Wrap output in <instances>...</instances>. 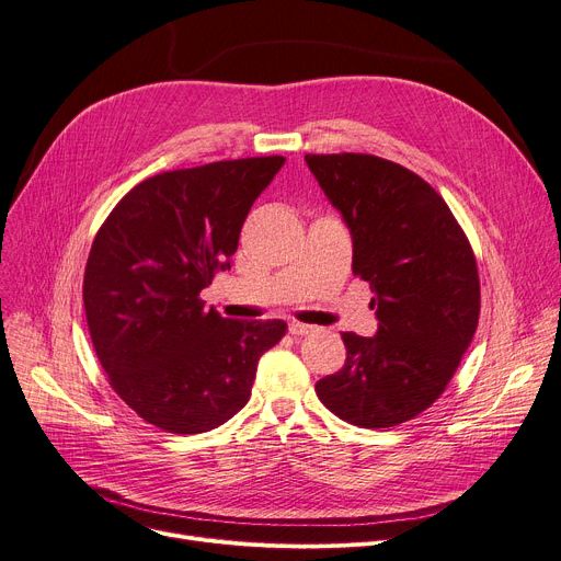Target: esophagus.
I'll use <instances>...</instances> for the list:
<instances>
[{
  "label": "esophagus",
  "mask_w": 561,
  "mask_h": 561,
  "mask_svg": "<svg viewBox=\"0 0 561 561\" xmlns=\"http://www.w3.org/2000/svg\"><path fill=\"white\" fill-rule=\"evenodd\" d=\"M318 328L316 325H305V322H298V320H293L290 325H288V332L293 334V336H305V334H311V332H316Z\"/></svg>",
  "instance_id": "34e87169"
}]
</instances>
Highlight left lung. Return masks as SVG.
Segmentation results:
<instances>
[{"label": "left lung", "mask_w": 561, "mask_h": 561, "mask_svg": "<svg viewBox=\"0 0 561 561\" xmlns=\"http://www.w3.org/2000/svg\"><path fill=\"white\" fill-rule=\"evenodd\" d=\"M352 233V273L368 282L379 330L343 332L345 366L316 385L345 423L396 427L446 391L480 320L473 248L423 176L373 154H307Z\"/></svg>", "instance_id": "obj_1"}]
</instances>
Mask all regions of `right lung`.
Here are the masks:
<instances>
[{
	"label": "right lung",
	"instance_id": "right-lung-1",
	"mask_svg": "<svg viewBox=\"0 0 561 561\" xmlns=\"http://www.w3.org/2000/svg\"><path fill=\"white\" fill-rule=\"evenodd\" d=\"M284 157L168 170L134 186L102 222L83 307L108 385L150 425L199 434L250 400L256 362L284 320H229L199 298L229 268L250 206Z\"/></svg>",
	"mask_w": 561,
	"mask_h": 561
}]
</instances>
